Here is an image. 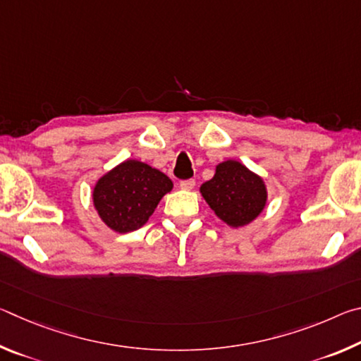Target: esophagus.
I'll list each match as a JSON object with an SVG mask.
<instances>
[{"label":"esophagus","mask_w":361,"mask_h":361,"mask_svg":"<svg viewBox=\"0 0 361 361\" xmlns=\"http://www.w3.org/2000/svg\"><path fill=\"white\" fill-rule=\"evenodd\" d=\"M195 186V181L194 180H183L180 181V188L185 189V191H191Z\"/></svg>","instance_id":"34e87169"}]
</instances>
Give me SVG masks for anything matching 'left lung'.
Segmentation results:
<instances>
[{
    "label": "left lung",
    "mask_w": 361,
    "mask_h": 361,
    "mask_svg": "<svg viewBox=\"0 0 361 361\" xmlns=\"http://www.w3.org/2000/svg\"><path fill=\"white\" fill-rule=\"evenodd\" d=\"M199 191L215 215L235 229L255 221L267 204L262 176L235 159L219 162L213 178L205 181Z\"/></svg>",
    "instance_id": "obj_1"
}]
</instances>
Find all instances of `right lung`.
<instances>
[{
    "mask_svg": "<svg viewBox=\"0 0 361 361\" xmlns=\"http://www.w3.org/2000/svg\"><path fill=\"white\" fill-rule=\"evenodd\" d=\"M172 189V180L161 170L127 159L97 180L92 204L109 229L127 234L148 223L157 204Z\"/></svg>",
    "mask_w": 361,
    "mask_h": 361,
    "instance_id": "obj_1",
    "label": "right lung"
}]
</instances>
